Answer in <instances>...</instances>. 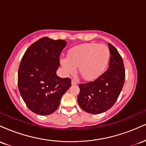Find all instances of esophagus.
Here are the masks:
<instances>
[{
	"instance_id": "esophagus-1",
	"label": "esophagus",
	"mask_w": 146,
	"mask_h": 146,
	"mask_svg": "<svg viewBox=\"0 0 146 146\" xmlns=\"http://www.w3.org/2000/svg\"><path fill=\"white\" fill-rule=\"evenodd\" d=\"M78 81H77V80H71V84L73 85H76V84H78Z\"/></svg>"
}]
</instances>
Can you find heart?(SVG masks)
<instances>
[{
    "label": "heart",
    "instance_id": "heart-1",
    "mask_svg": "<svg viewBox=\"0 0 146 146\" xmlns=\"http://www.w3.org/2000/svg\"><path fill=\"white\" fill-rule=\"evenodd\" d=\"M108 46L98 43H87L72 48L68 58L60 59V63L67 74H73L78 67L84 80H95L104 71L110 59Z\"/></svg>",
    "mask_w": 146,
    "mask_h": 146
}]
</instances>
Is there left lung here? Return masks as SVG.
<instances>
[{"label": "left lung", "mask_w": 146, "mask_h": 146, "mask_svg": "<svg viewBox=\"0 0 146 146\" xmlns=\"http://www.w3.org/2000/svg\"><path fill=\"white\" fill-rule=\"evenodd\" d=\"M110 58L108 69L94 81L80 84L78 104L90 114H100L115 104L125 81V68L121 56L108 43Z\"/></svg>", "instance_id": "obj_1"}]
</instances>
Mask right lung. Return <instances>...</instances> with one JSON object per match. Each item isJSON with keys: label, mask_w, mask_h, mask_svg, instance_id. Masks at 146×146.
Masks as SVG:
<instances>
[{"label": "right lung", "mask_w": 146, "mask_h": 146, "mask_svg": "<svg viewBox=\"0 0 146 146\" xmlns=\"http://www.w3.org/2000/svg\"><path fill=\"white\" fill-rule=\"evenodd\" d=\"M66 42L43 37L25 51L18 73L20 93L29 109L48 115L58 109L62 95L71 86L70 78L56 74L60 56Z\"/></svg>", "instance_id": "add662e5"}]
</instances>
